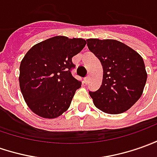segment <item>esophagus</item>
I'll return each instance as SVG.
<instances>
[{
  "mask_svg": "<svg viewBox=\"0 0 157 157\" xmlns=\"http://www.w3.org/2000/svg\"><path fill=\"white\" fill-rule=\"evenodd\" d=\"M88 80H89V76L87 75V77H85V78H84V82H85V83H87V82H88Z\"/></svg>",
  "mask_w": 157,
  "mask_h": 157,
  "instance_id": "esophagus-1",
  "label": "esophagus"
}]
</instances>
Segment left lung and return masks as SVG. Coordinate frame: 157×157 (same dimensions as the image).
I'll return each mask as SVG.
<instances>
[{"mask_svg":"<svg viewBox=\"0 0 157 157\" xmlns=\"http://www.w3.org/2000/svg\"><path fill=\"white\" fill-rule=\"evenodd\" d=\"M87 43L103 68L101 87L89 92L94 104L109 114L126 112L139 100L145 86L147 73L142 56L114 39L88 38Z\"/></svg>","mask_w":157,"mask_h":157,"instance_id":"left-lung-1","label":"left lung"}]
</instances>
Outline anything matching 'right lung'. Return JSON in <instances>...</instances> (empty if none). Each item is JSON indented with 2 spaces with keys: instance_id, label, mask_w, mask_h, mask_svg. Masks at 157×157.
Masks as SVG:
<instances>
[{
  "instance_id": "1",
  "label": "right lung",
  "mask_w": 157,
  "mask_h": 157,
  "mask_svg": "<svg viewBox=\"0 0 157 157\" xmlns=\"http://www.w3.org/2000/svg\"><path fill=\"white\" fill-rule=\"evenodd\" d=\"M83 38L56 36L33 45L20 63V91L35 114L59 117L70 107L82 82L72 76V57L86 45Z\"/></svg>"
}]
</instances>
